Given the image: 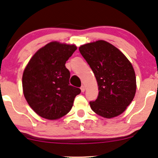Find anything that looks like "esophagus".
I'll list each match as a JSON object with an SVG mask.
<instances>
[{"instance_id": "34e87169", "label": "esophagus", "mask_w": 158, "mask_h": 158, "mask_svg": "<svg viewBox=\"0 0 158 158\" xmlns=\"http://www.w3.org/2000/svg\"><path fill=\"white\" fill-rule=\"evenodd\" d=\"M85 86L84 85H81V91H82V92H84L85 91Z\"/></svg>"}]
</instances>
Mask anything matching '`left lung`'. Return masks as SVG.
I'll return each mask as SVG.
<instances>
[{
  "label": "left lung",
  "mask_w": 158,
  "mask_h": 158,
  "mask_svg": "<svg viewBox=\"0 0 158 158\" xmlns=\"http://www.w3.org/2000/svg\"><path fill=\"white\" fill-rule=\"evenodd\" d=\"M79 50L92 69L98 84V97L89 102L91 108L107 118L122 114L135 94L133 65L118 48L104 40L83 44Z\"/></svg>",
  "instance_id": "left-lung-1"
}]
</instances>
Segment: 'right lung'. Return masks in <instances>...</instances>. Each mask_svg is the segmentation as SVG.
<instances>
[{"label":"right lung","instance_id":"add662e5","mask_svg":"<svg viewBox=\"0 0 158 158\" xmlns=\"http://www.w3.org/2000/svg\"><path fill=\"white\" fill-rule=\"evenodd\" d=\"M77 50L75 44L52 42L31 58L23 75L25 98L41 117L54 120L65 116L81 89L69 85L66 61Z\"/></svg>","mask_w":158,"mask_h":158}]
</instances>
